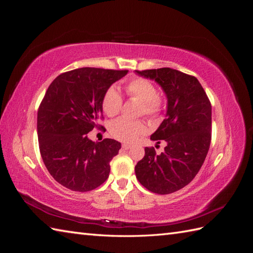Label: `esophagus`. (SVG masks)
<instances>
[{
  "label": "esophagus",
  "mask_w": 253,
  "mask_h": 253,
  "mask_svg": "<svg viewBox=\"0 0 253 253\" xmlns=\"http://www.w3.org/2000/svg\"><path fill=\"white\" fill-rule=\"evenodd\" d=\"M131 147H132V145L128 144V143H124V144H122V148H124L125 150H128Z\"/></svg>",
  "instance_id": "obj_1"
}]
</instances>
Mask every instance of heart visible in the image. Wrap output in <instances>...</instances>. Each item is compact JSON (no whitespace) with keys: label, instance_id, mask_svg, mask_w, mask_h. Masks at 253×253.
I'll use <instances>...</instances> for the list:
<instances>
[{"label":"heart","instance_id":"obj_1","mask_svg":"<svg viewBox=\"0 0 253 253\" xmlns=\"http://www.w3.org/2000/svg\"><path fill=\"white\" fill-rule=\"evenodd\" d=\"M126 93L129 98H134L140 102L139 113L155 119L160 116L164 110V101L157 96V89L151 81L143 78H136L128 81L126 85ZM122 106V98L116 87H110L102 98V110L106 116L114 117L119 114ZM111 134L115 138L134 142L147 131V126L140 120H127L120 118L115 120L110 127Z\"/></svg>","mask_w":253,"mask_h":253}]
</instances>
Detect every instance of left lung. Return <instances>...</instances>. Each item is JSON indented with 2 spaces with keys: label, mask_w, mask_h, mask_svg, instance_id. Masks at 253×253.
I'll return each mask as SVG.
<instances>
[{
  "label": "left lung",
  "mask_w": 253,
  "mask_h": 253,
  "mask_svg": "<svg viewBox=\"0 0 253 253\" xmlns=\"http://www.w3.org/2000/svg\"><path fill=\"white\" fill-rule=\"evenodd\" d=\"M136 74L155 80L168 99L166 119L151 135L152 140H165L167 145L160 154L154 148L144 149V157L135 167L136 177L153 193L170 194L193 180L208 154L211 103L193 76L170 67Z\"/></svg>",
  "instance_id": "obj_1"
}]
</instances>
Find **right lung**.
<instances>
[{
  "label": "right lung",
  "mask_w": 253,
  "mask_h": 253,
  "mask_svg": "<svg viewBox=\"0 0 253 253\" xmlns=\"http://www.w3.org/2000/svg\"><path fill=\"white\" fill-rule=\"evenodd\" d=\"M127 72L82 67L50 83L38 110L37 129L43 163L60 185L87 192L108 179L121 143L110 138L94 142L87 133L100 126L106 89Z\"/></svg>",
  "instance_id": "obj_1"
}]
</instances>
